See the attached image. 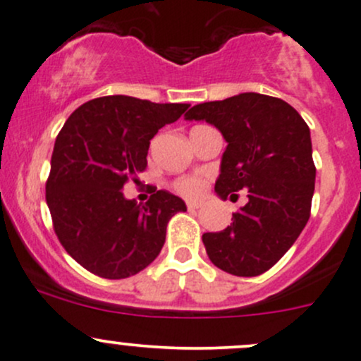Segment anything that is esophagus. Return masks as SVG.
<instances>
[{
	"instance_id": "1",
	"label": "esophagus",
	"mask_w": 361,
	"mask_h": 361,
	"mask_svg": "<svg viewBox=\"0 0 361 361\" xmlns=\"http://www.w3.org/2000/svg\"><path fill=\"white\" fill-rule=\"evenodd\" d=\"M187 207H188V211H195V209H199V207H200V202L190 200V202H187Z\"/></svg>"
}]
</instances>
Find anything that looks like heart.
Returning <instances> with one entry per match:
<instances>
[{
  "label": "heart",
  "instance_id": "obj_1",
  "mask_svg": "<svg viewBox=\"0 0 361 361\" xmlns=\"http://www.w3.org/2000/svg\"><path fill=\"white\" fill-rule=\"evenodd\" d=\"M178 190L188 197H195L202 190V181L197 180V178H187V180H181L178 183Z\"/></svg>",
  "mask_w": 361,
  "mask_h": 361
}]
</instances>
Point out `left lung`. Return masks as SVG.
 Instances as JSON below:
<instances>
[{
  "label": "left lung",
  "mask_w": 361,
  "mask_h": 361,
  "mask_svg": "<svg viewBox=\"0 0 361 361\" xmlns=\"http://www.w3.org/2000/svg\"><path fill=\"white\" fill-rule=\"evenodd\" d=\"M185 119L206 121L225 138L216 195L247 190L249 199L225 230L202 235L207 256L231 275H261L310 219L317 169L308 124L287 102L252 91L193 105Z\"/></svg>",
  "instance_id": "left-lung-1"
}]
</instances>
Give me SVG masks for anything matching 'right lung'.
Returning a JSON list of instances; mask_svg holds the SVG:
<instances>
[{
	"instance_id": "add662e5",
	"label": "right lung",
	"mask_w": 361,
	"mask_h": 361,
	"mask_svg": "<svg viewBox=\"0 0 361 361\" xmlns=\"http://www.w3.org/2000/svg\"><path fill=\"white\" fill-rule=\"evenodd\" d=\"M188 104H154L126 94L94 98L71 114L55 140L47 204L60 244L86 270L128 279L161 252L168 221L187 211L159 190L145 204L123 187L147 168L150 140Z\"/></svg>"
}]
</instances>
